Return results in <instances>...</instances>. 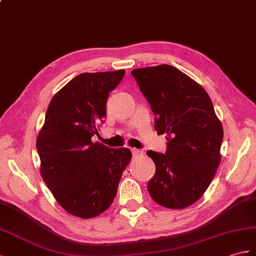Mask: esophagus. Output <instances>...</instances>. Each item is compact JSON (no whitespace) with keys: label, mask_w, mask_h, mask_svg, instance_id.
<instances>
[{"label":"esophagus","mask_w":256,"mask_h":256,"mask_svg":"<svg viewBox=\"0 0 256 256\" xmlns=\"http://www.w3.org/2000/svg\"><path fill=\"white\" fill-rule=\"evenodd\" d=\"M132 154H133V157H138L142 155V152L140 150H136V148H132Z\"/></svg>","instance_id":"obj_1"}]
</instances>
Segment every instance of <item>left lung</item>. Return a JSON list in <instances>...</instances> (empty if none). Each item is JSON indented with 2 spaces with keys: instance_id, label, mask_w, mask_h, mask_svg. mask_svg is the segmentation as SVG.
Listing matches in <instances>:
<instances>
[{
  "instance_id": "8db88e82",
  "label": "left lung",
  "mask_w": 256,
  "mask_h": 256,
  "mask_svg": "<svg viewBox=\"0 0 256 256\" xmlns=\"http://www.w3.org/2000/svg\"><path fill=\"white\" fill-rule=\"evenodd\" d=\"M130 74L156 116L157 133L167 134L166 154L147 152L156 164L148 192L164 207L186 208L203 196L220 164L222 122L205 89L171 65Z\"/></svg>"
}]
</instances>
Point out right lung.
<instances>
[{"instance_id": "right-lung-1", "label": "right lung", "mask_w": 256, "mask_h": 256, "mask_svg": "<svg viewBox=\"0 0 256 256\" xmlns=\"http://www.w3.org/2000/svg\"><path fill=\"white\" fill-rule=\"evenodd\" d=\"M126 70L82 73L51 99L37 138L40 174L61 207L80 218H94L114 202L132 152L109 148L99 135L109 92Z\"/></svg>"}]
</instances>
